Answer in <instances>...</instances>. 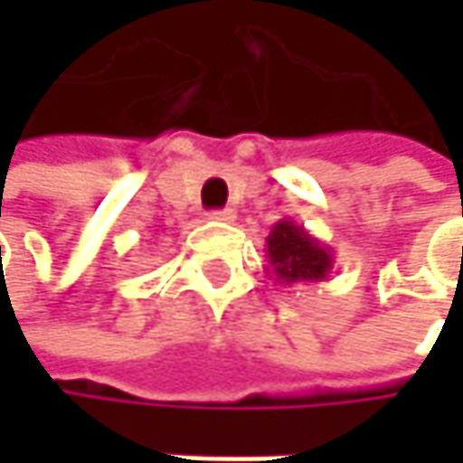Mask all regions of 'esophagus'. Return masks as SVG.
I'll use <instances>...</instances> for the list:
<instances>
[{
	"label": "esophagus",
	"mask_w": 463,
	"mask_h": 463,
	"mask_svg": "<svg viewBox=\"0 0 463 463\" xmlns=\"http://www.w3.org/2000/svg\"><path fill=\"white\" fill-rule=\"evenodd\" d=\"M209 220H214V222H232V220H235V212H232V209H220V212H209Z\"/></svg>",
	"instance_id": "esophagus-1"
}]
</instances>
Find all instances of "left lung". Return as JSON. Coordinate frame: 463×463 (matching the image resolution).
I'll return each mask as SVG.
<instances>
[{
    "label": "left lung",
    "mask_w": 463,
    "mask_h": 463,
    "mask_svg": "<svg viewBox=\"0 0 463 463\" xmlns=\"http://www.w3.org/2000/svg\"><path fill=\"white\" fill-rule=\"evenodd\" d=\"M265 273L284 287L326 281L335 265L332 249L292 220H279L270 228V235L265 238Z\"/></svg>",
    "instance_id": "obj_1"
}]
</instances>
